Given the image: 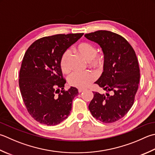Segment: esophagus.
<instances>
[{
    "instance_id": "esophagus-1",
    "label": "esophagus",
    "mask_w": 155,
    "mask_h": 155,
    "mask_svg": "<svg viewBox=\"0 0 155 155\" xmlns=\"http://www.w3.org/2000/svg\"><path fill=\"white\" fill-rule=\"evenodd\" d=\"M84 90H85L84 89H81V88H80V89H78V93H82V92H83Z\"/></svg>"
}]
</instances>
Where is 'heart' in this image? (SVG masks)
I'll return each instance as SVG.
<instances>
[{
  "label": "heart",
  "instance_id": "b5f03b06",
  "mask_svg": "<svg viewBox=\"0 0 155 155\" xmlns=\"http://www.w3.org/2000/svg\"><path fill=\"white\" fill-rule=\"evenodd\" d=\"M77 52L89 61V64L93 67L100 68L104 64V59L101 55L97 54V49L93 45L89 43H82L76 48ZM71 52L66 50L60 59V67L62 71L67 73L71 70L69 58ZM96 78V74L91 71L73 72L68 76V82L72 87L84 88L89 85Z\"/></svg>",
  "mask_w": 155,
  "mask_h": 155
}]
</instances>
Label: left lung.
Returning <instances> with one entry per match:
<instances>
[{
  "label": "left lung",
  "instance_id": "obj_1",
  "mask_svg": "<svg viewBox=\"0 0 155 155\" xmlns=\"http://www.w3.org/2000/svg\"><path fill=\"white\" fill-rule=\"evenodd\" d=\"M84 37L98 44L104 54V72L95 83L106 93L93 92L89 109L95 119L106 124L115 122L134 104L140 81L137 57L128 41L117 33L99 30Z\"/></svg>",
  "mask_w": 155,
  "mask_h": 155
}]
</instances>
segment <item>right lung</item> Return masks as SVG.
I'll return each instance as SVG.
<instances>
[{
	"instance_id": "add662e5",
	"label": "right lung",
	"mask_w": 155,
	"mask_h": 155,
	"mask_svg": "<svg viewBox=\"0 0 155 155\" xmlns=\"http://www.w3.org/2000/svg\"><path fill=\"white\" fill-rule=\"evenodd\" d=\"M84 33L57 34L38 39L30 45L21 64L19 85L29 114L37 122L55 126L66 120L78 92L64 89L66 80L60 67L62 54Z\"/></svg>"
}]
</instances>
